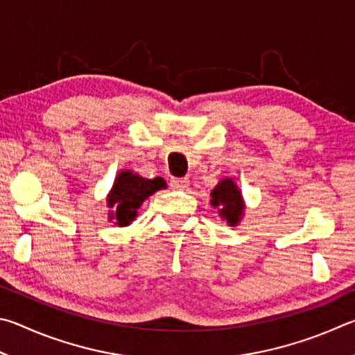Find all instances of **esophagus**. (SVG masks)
I'll return each instance as SVG.
<instances>
[{"instance_id":"34e87169","label":"esophagus","mask_w":355,"mask_h":355,"mask_svg":"<svg viewBox=\"0 0 355 355\" xmlns=\"http://www.w3.org/2000/svg\"><path fill=\"white\" fill-rule=\"evenodd\" d=\"M170 185L174 190H184V189H187L189 179L187 178H171Z\"/></svg>"}]
</instances>
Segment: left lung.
Segmentation results:
<instances>
[{"label": "left lung", "mask_w": 355, "mask_h": 355, "mask_svg": "<svg viewBox=\"0 0 355 355\" xmlns=\"http://www.w3.org/2000/svg\"><path fill=\"white\" fill-rule=\"evenodd\" d=\"M212 206L220 207V215L226 218L231 226H235L241 218L243 212V201L241 195L231 179H225L212 191Z\"/></svg>", "instance_id": "8db88e82"}]
</instances>
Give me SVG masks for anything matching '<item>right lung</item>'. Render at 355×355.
Segmentation results:
<instances>
[{
  "mask_svg": "<svg viewBox=\"0 0 355 355\" xmlns=\"http://www.w3.org/2000/svg\"><path fill=\"white\" fill-rule=\"evenodd\" d=\"M165 187L166 184L162 178L145 179L130 171L120 173L107 200L109 207L114 209L110 214L112 218L116 220L118 226H128L135 218L137 209L141 206V202Z\"/></svg>",
  "mask_w": 355,
  "mask_h": 355,
  "instance_id": "right-lung-1",
  "label": "right lung"
}]
</instances>
